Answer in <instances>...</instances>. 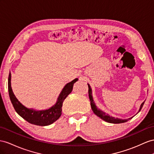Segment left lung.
I'll use <instances>...</instances> for the list:
<instances>
[{
  "label": "left lung",
  "instance_id": "obj_1",
  "mask_svg": "<svg viewBox=\"0 0 154 154\" xmlns=\"http://www.w3.org/2000/svg\"><path fill=\"white\" fill-rule=\"evenodd\" d=\"M88 96H89V99L90 101V105H91V107L93 112H94V114H96V115L99 116L100 118H101L102 120H103L106 122H109V123H113V124H120V123H124V122H127L128 120L131 119V118H129L128 119H126V120H122V119H120V118H115V117H112L110 115H107V114H106L105 112H103L101 110H100L99 109H97V107L96 106L95 103H94V100H93V98H92V90L91 88H90V85L88 84ZM144 103V101L143 102V103L141 104L140 105V107L139 112L140 111V110L142 109L143 107V105Z\"/></svg>",
  "mask_w": 154,
  "mask_h": 154
}]
</instances>
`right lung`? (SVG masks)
Returning <instances> with one entry per match:
<instances>
[{
    "label": "right lung",
    "instance_id": "right-lung-1",
    "mask_svg": "<svg viewBox=\"0 0 154 154\" xmlns=\"http://www.w3.org/2000/svg\"><path fill=\"white\" fill-rule=\"evenodd\" d=\"M78 80V79L73 80L67 84L63 88L62 92L59 96L57 103L52 107L45 111H36L32 109H29L23 106L19 102L12 92L11 87V73L8 77V92L11 103L14 109L23 118L29 123L36 125L45 126L53 124L62 115V107L64 100L73 90V84Z\"/></svg>",
    "mask_w": 154,
    "mask_h": 154
}]
</instances>
